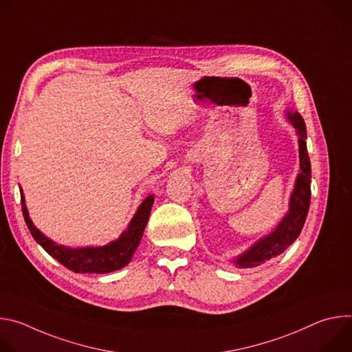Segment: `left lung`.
I'll list each match as a JSON object with an SVG mask.
<instances>
[{"mask_svg":"<svg viewBox=\"0 0 352 352\" xmlns=\"http://www.w3.org/2000/svg\"><path fill=\"white\" fill-rule=\"evenodd\" d=\"M294 125L299 143V170L294 190L289 197V209L274 231L261 238L246 252L234 259L238 267H256L278 256L298 238L302 230L311 204V160L307 148V126L299 113H287Z\"/></svg>","mask_w":352,"mask_h":352,"instance_id":"obj_1","label":"left lung"}]
</instances>
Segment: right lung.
Returning a JSON list of instances; mask_svg holds the SVG:
<instances>
[{"label":"right lung","instance_id":"right-lung-1","mask_svg":"<svg viewBox=\"0 0 352 352\" xmlns=\"http://www.w3.org/2000/svg\"><path fill=\"white\" fill-rule=\"evenodd\" d=\"M153 202H155L153 195L147 196L143 200L142 205L138 208L135 216L132 217L128 228L121 234L118 239L103 246L72 249V248L56 243L54 241L41 234L33 226V221L30 220L26 205H25V196L23 193L21 195L22 213H23L26 226L32 236L34 238V241L43 246V249L50 256H53L67 269L75 273H96V274L116 272L118 269H122L131 262L135 250L142 239Z\"/></svg>","mask_w":352,"mask_h":352}]
</instances>
